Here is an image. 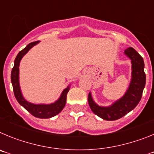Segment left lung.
Returning <instances> with one entry per match:
<instances>
[{
	"mask_svg": "<svg viewBox=\"0 0 154 154\" xmlns=\"http://www.w3.org/2000/svg\"><path fill=\"white\" fill-rule=\"evenodd\" d=\"M125 55L130 58L132 64V78L129 88L122 98L109 106H100L92 99L91 92L88 101L94 113L105 120H116L130 112L140 101L145 84L146 74L144 72V62L141 55L133 48L125 50Z\"/></svg>",
	"mask_w": 154,
	"mask_h": 154,
	"instance_id": "1",
	"label": "left lung"
}]
</instances>
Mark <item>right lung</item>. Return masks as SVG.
<instances>
[{
    "mask_svg": "<svg viewBox=\"0 0 154 154\" xmlns=\"http://www.w3.org/2000/svg\"><path fill=\"white\" fill-rule=\"evenodd\" d=\"M38 42H31L17 54L15 60H14V67L11 71V83L13 85L14 96H15L17 101L20 103V105L22 106L25 109L28 110L31 115H33L35 117L40 118V119H48V118L53 117V116L58 115L63 109L65 103H66L67 93L69 91L70 87L69 85L67 88H65L62 91L59 99L55 103H51V104H34V103H29L24 99L21 93L20 84H19V65H20L21 58L24 57V55L31 49V48L38 44Z\"/></svg>",
    "mask_w": 154,
    "mask_h": 154,
    "instance_id": "add662e5",
    "label": "right lung"
}]
</instances>
